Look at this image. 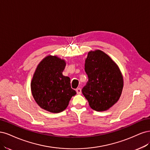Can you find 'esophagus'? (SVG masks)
Wrapping results in <instances>:
<instances>
[{"label": "esophagus", "mask_w": 150, "mask_h": 150, "mask_svg": "<svg viewBox=\"0 0 150 150\" xmlns=\"http://www.w3.org/2000/svg\"><path fill=\"white\" fill-rule=\"evenodd\" d=\"M76 93H77V94H81V90L80 88H76Z\"/></svg>", "instance_id": "34e87169"}]
</instances>
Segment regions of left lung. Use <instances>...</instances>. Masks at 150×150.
Returning <instances> with one entry per match:
<instances>
[{
  "label": "left lung",
  "instance_id": "left-lung-1",
  "mask_svg": "<svg viewBox=\"0 0 150 150\" xmlns=\"http://www.w3.org/2000/svg\"><path fill=\"white\" fill-rule=\"evenodd\" d=\"M85 71L88 80L82 93L90 107L97 112L107 110L117 102L122 92L123 79L117 64L103 52H89Z\"/></svg>",
  "mask_w": 150,
  "mask_h": 150
}]
</instances>
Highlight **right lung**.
<instances>
[{
    "label": "right lung",
    "mask_w": 150,
    "mask_h": 150,
    "mask_svg": "<svg viewBox=\"0 0 150 150\" xmlns=\"http://www.w3.org/2000/svg\"><path fill=\"white\" fill-rule=\"evenodd\" d=\"M65 65V60L48 56L37 66L31 82L32 93L37 103L51 113L64 111L76 93L71 88L69 77L62 74Z\"/></svg>",
    "instance_id": "add662e5"
}]
</instances>
